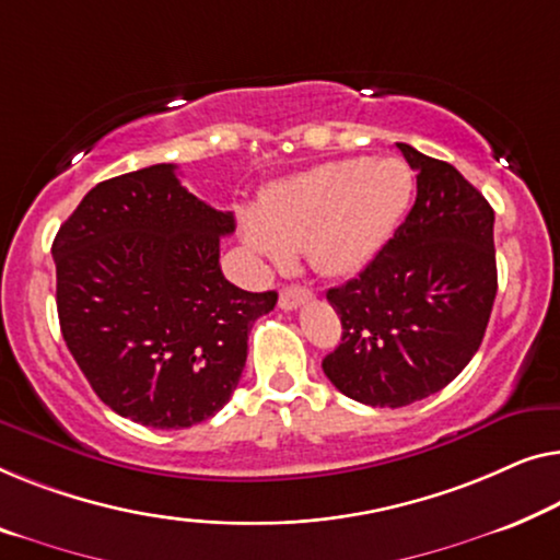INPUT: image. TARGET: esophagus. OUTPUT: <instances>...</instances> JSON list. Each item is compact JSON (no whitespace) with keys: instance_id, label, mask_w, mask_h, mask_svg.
<instances>
[{"instance_id":"1","label":"esophagus","mask_w":560,"mask_h":560,"mask_svg":"<svg viewBox=\"0 0 560 560\" xmlns=\"http://www.w3.org/2000/svg\"><path fill=\"white\" fill-rule=\"evenodd\" d=\"M307 300H313V290L303 285H290L280 290V307L282 311H295V307L305 305Z\"/></svg>"}]
</instances>
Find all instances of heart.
Returning <instances> with one entry per match:
<instances>
[{
  "label": "heart",
  "instance_id": "1",
  "mask_svg": "<svg viewBox=\"0 0 560 560\" xmlns=\"http://www.w3.org/2000/svg\"><path fill=\"white\" fill-rule=\"evenodd\" d=\"M415 176L399 159H343L267 186L260 212H242V240L257 260L285 267L293 249L323 275H353L394 237Z\"/></svg>",
  "mask_w": 560,
  "mask_h": 560
}]
</instances>
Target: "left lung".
Segmentation results:
<instances>
[{"label": "left lung", "mask_w": 560, "mask_h": 560, "mask_svg": "<svg viewBox=\"0 0 560 560\" xmlns=\"http://www.w3.org/2000/svg\"><path fill=\"white\" fill-rule=\"evenodd\" d=\"M417 199L359 278L330 288L343 336L323 371L369 407H407L450 384L482 343L498 293L495 212L447 161L396 143Z\"/></svg>", "instance_id": "8db88e82"}]
</instances>
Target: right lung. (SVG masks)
<instances>
[{
  "label": "right lung",
  "mask_w": 560,
  "mask_h": 560,
  "mask_svg": "<svg viewBox=\"0 0 560 560\" xmlns=\"http://www.w3.org/2000/svg\"><path fill=\"white\" fill-rule=\"evenodd\" d=\"M234 232L174 164L101 182L52 242L65 343L116 415L153 429L214 417L240 384L247 336L278 293L222 275Z\"/></svg>",
  "instance_id": "1"
}]
</instances>
